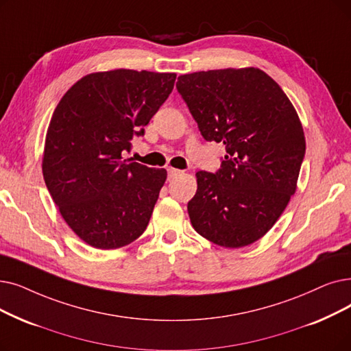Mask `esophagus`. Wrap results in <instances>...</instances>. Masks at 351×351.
<instances>
[{
  "label": "esophagus",
  "mask_w": 351,
  "mask_h": 351,
  "mask_svg": "<svg viewBox=\"0 0 351 351\" xmlns=\"http://www.w3.org/2000/svg\"><path fill=\"white\" fill-rule=\"evenodd\" d=\"M182 175V171H178V169H173V167H169V169H167V179H175V178H178V176H180Z\"/></svg>",
  "instance_id": "esophagus-1"
}]
</instances>
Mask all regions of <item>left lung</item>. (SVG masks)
I'll return each mask as SVG.
<instances>
[{"label": "left lung", "mask_w": 351, "mask_h": 351, "mask_svg": "<svg viewBox=\"0 0 351 351\" xmlns=\"http://www.w3.org/2000/svg\"><path fill=\"white\" fill-rule=\"evenodd\" d=\"M176 88L204 139L223 143L215 173L196 172L195 231L225 248L263 238L295 193L306 138L282 88L255 67L179 75Z\"/></svg>", "instance_id": "8db88e82"}]
</instances>
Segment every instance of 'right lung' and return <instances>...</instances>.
<instances>
[{
  "mask_svg": "<svg viewBox=\"0 0 351 351\" xmlns=\"http://www.w3.org/2000/svg\"><path fill=\"white\" fill-rule=\"evenodd\" d=\"M175 80V73L146 70L91 73L58 101L43 176L63 219L88 245L116 250L145 232L167 173L121 155L145 134Z\"/></svg>",
  "mask_w": 351,
  "mask_h": 351,
  "instance_id": "obj_1",
  "label": "right lung"
}]
</instances>
